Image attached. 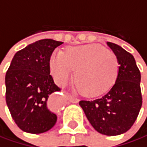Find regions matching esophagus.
<instances>
[{
    "label": "esophagus",
    "instance_id": "1",
    "mask_svg": "<svg viewBox=\"0 0 147 147\" xmlns=\"http://www.w3.org/2000/svg\"><path fill=\"white\" fill-rule=\"evenodd\" d=\"M67 98L69 102L73 103V104H76L78 102V98L77 97H73V96H70V95H68L67 96Z\"/></svg>",
    "mask_w": 147,
    "mask_h": 147
}]
</instances>
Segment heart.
<instances>
[{"label": "heart", "instance_id": "b5f03b06", "mask_svg": "<svg viewBox=\"0 0 147 147\" xmlns=\"http://www.w3.org/2000/svg\"><path fill=\"white\" fill-rule=\"evenodd\" d=\"M49 68L56 83L63 86L76 69L75 80L82 93L97 96L108 90L116 79L119 62L111 51L98 44H86L56 51L49 60Z\"/></svg>", "mask_w": 147, "mask_h": 147}]
</instances>
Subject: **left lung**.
Returning a JSON list of instances; mask_svg holds the SVG:
<instances>
[{"label": "left lung", "instance_id": "left-lung-1", "mask_svg": "<svg viewBox=\"0 0 147 147\" xmlns=\"http://www.w3.org/2000/svg\"><path fill=\"white\" fill-rule=\"evenodd\" d=\"M119 62L116 81L111 90L95 100H81L90 125L97 131L107 136L126 132L134 124L142 105L141 76L131 54L121 46L106 43Z\"/></svg>", "mask_w": 147, "mask_h": 147}]
</instances>
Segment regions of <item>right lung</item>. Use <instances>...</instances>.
I'll use <instances>...</instances> for the list:
<instances>
[{
  "label": "right lung",
  "instance_id": "add662e5",
  "mask_svg": "<svg viewBox=\"0 0 147 147\" xmlns=\"http://www.w3.org/2000/svg\"><path fill=\"white\" fill-rule=\"evenodd\" d=\"M63 42L42 39L16 52L6 73V103L11 116L23 131L38 134L53 127L57 115L47 100L59 91L49 75V60Z\"/></svg>",
  "mask_w": 147,
  "mask_h": 147
}]
</instances>
